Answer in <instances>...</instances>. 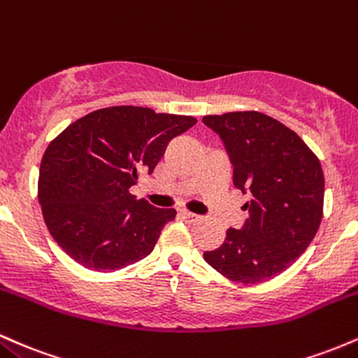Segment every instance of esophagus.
<instances>
[{"label": "esophagus", "mask_w": 358, "mask_h": 358, "mask_svg": "<svg viewBox=\"0 0 358 358\" xmlns=\"http://www.w3.org/2000/svg\"><path fill=\"white\" fill-rule=\"evenodd\" d=\"M180 216H182L184 220H187V222H198L201 218L199 215H196V213H191V211H180Z\"/></svg>", "instance_id": "34e87169"}]
</instances>
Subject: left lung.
<instances>
[{
	"mask_svg": "<svg viewBox=\"0 0 358 358\" xmlns=\"http://www.w3.org/2000/svg\"><path fill=\"white\" fill-rule=\"evenodd\" d=\"M203 123L222 138L235 187L250 196L242 230L230 228L204 260L235 282H264L315 238L323 218V169L298 134L259 111L203 116Z\"/></svg>",
	"mask_w": 358,
	"mask_h": 358,
	"instance_id": "obj_1",
	"label": "left lung"
}]
</instances>
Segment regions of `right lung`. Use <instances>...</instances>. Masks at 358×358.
<instances>
[{
  "mask_svg": "<svg viewBox=\"0 0 358 358\" xmlns=\"http://www.w3.org/2000/svg\"><path fill=\"white\" fill-rule=\"evenodd\" d=\"M192 116L111 106L71 123L40 164L38 203L52 238L83 267L113 272L154 250L176 210L135 199L140 172L152 174L167 143Z\"/></svg>",
  "mask_w": 358,
  "mask_h": 358,
  "instance_id": "right-lung-1",
  "label": "right lung"
}]
</instances>
